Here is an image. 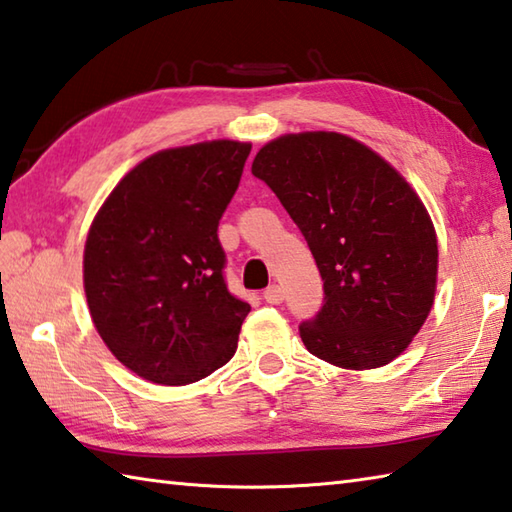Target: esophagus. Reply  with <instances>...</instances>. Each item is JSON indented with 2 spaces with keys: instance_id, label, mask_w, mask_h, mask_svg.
<instances>
[{
  "instance_id": "obj_1",
  "label": "esophagus",
  "mask_w": 512,
  "mask_h": 512,
  "mask_svg": "<svg viewBox=\"0 0 512 512\" xmlns=\"http://www.w3.org/2000/svg\"><path fill=\"white\" fill-rule=\"evenodd\" d=\"M264 300L268 302V304H282L284 302V291H282V286L280 284H271L264 291Z\"/></svg>"
}]
</instances>
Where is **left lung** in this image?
I'll list each match as a JSON object with an SVG mask.
<instances>
[{
    "mask_svg": "<svg viewBox=\"0 0 512 512\" xmlns=\"http://www.w3.org/2000/svg\"><path fill=\"white\" fill-rule=\"evenodd\" d=\"M253 174L300 228L322 275V309L300 324L304 347L345 369L401 356L432 309L439 264L430 215L403 176L336 132L271 141Z\"/></svg>",
    "mask_w": 512,
    "mask_h": 512,
    "instance_id": "1",
    "label": "left lung"
}]
</instances>
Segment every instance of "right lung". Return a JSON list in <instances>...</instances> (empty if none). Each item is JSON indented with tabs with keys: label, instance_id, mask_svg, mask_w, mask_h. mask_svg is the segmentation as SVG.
I'll return each instance as SVG.
<instances>
[{
	"label": "right lung",
	"instance_id": "1",
	"mask_svg": "<svg viewBox=\"0 0 512 512\" xmlns=\"http://www.w3.org/2000/svg\"><path fill=\"white\" fill-rule=\"evenodd\" d=\"M248 143L163 150L125 174L91 224L85 293L100 338L145 380L188 385L235 356L250 304L228 291L219 219Z\"/></svg>",
	"mask_w": 512,
	"mask_h": 512
}]
</instances>
